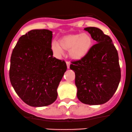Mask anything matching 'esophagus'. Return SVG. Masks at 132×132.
<instances>
[{
	"label": "esophagus",
	"mask_w": 132,
	"mask_h": 132,
	"mask_svg": "<svg viewBox=\"0 0 132 132\" xmlns=\"http://www.w3.org/2000/svg\"><path fill=\"white\" fill-rule=\"evenodd\" d=\"M66 63H67V68L68 69H69V67H70V63L69 62H66Z\"/></svg>",
	"instance_id": "1"
}]
</instances>
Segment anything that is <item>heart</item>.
<instances>
[{
    "mask_svg": "<svg viewBox=\"0 0 132 132\" xmlns=\"http://www.w3.org/2000/svg\"><path fill=\"white\" fill-rule=\"evenodd\" d=\"M60 44L53 42L51 50L58 56L63 53V50H69V55L74 60L84 58L90 50L92 46V39L86 33L71 34L63 36L60 39Z\"/></svg>",
    "mask_w": 132,
    "mask_h": 132,
    "instance_id": "b5f03b06",
    "label": "heart"
}]
</instances>
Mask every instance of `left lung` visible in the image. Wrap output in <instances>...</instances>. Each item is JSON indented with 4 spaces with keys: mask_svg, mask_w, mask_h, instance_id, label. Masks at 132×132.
<instances>
[{
    "mask_svg": "<svg viewBox=\"0 0 132 132\" xmlns=\"http://www.w3.org/2000/svg\"><path fill=\"white\" fill-rule=\"evenodd\" d=\"M96 44L82 59L72 62L75 72L77 96L82 103L100 105L114 95L121 79L117 50L109 36L96 27H86Z\"/></svg>",
    "mask_w": 132,
    "mask_h": 132,
    "instance_id": "obj_1",
    "label": "left lung"
}]
</instances>
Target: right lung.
<instances>
[{
  "label": "right lung",
  "mask_w": 132,
  "mask_h": 132,
  "mask_svg": "<svg viewBox=\"0 0 132 132\" xmlns=\"http://www.w3.org/2000/svg\"><path fill=\"white\" fill-rule=\"evenodd\" d=\"M52 37L49 30H32L20 37L12 52L11 83L30 106H47L56 100L57 88L67 70L64 60L53 56Z\"/></svg>",
  "instance_id": "add662e5"
}]
</instances>
